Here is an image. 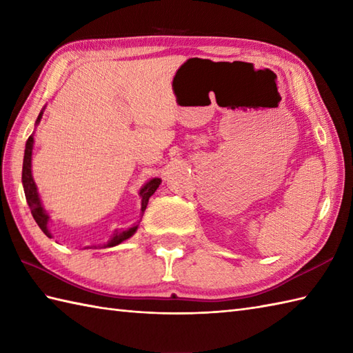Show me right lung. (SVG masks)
<instances>
[{"label": "right lung", "mask_w": 353, "mask_h": 353, "mask_svg": "<svg viewBox=\"0 0 353 353\" xmlns=\"http://www.w3.org/2000/svg\"><path fill=\"white\" fill-rule=\"evenodd\" d=\"M43 110H45V106L43 109L41 110V114L37 115V119L34 125H37L41 123L42 119V115H43ZM33 144H34V132L30 134L27 142H26V150H24V162H22V186H24V192H26V199H27V203H28V208L30 211H32V215L34 221L37 223V226L41 228V230L43 232L45 235L47 236H52L51 232L48 229V221H50V215L47 214V211H45V208L42 205V200L39 197V192H37V186L33 181V174H32V154H33ZM161 179L159 177H153L150 179V181L142 185V188L139 190V197H141V215L144 214L145 208L148 205V199L153 196L154 191L159 188L161 185ZM138 226H139V221L134 224V226L129 228V229H117L114 232V235L110 236L109 241L106 244L101 245V249L104 247H114V245H118L121 244L123 241H125V239H129L130 236L134 235V232L138 230ZM97 249V245H92ZM85 249H91V245L85 247Z\"/></svg>", "instance_id": "add662e5"}]
</instances>
